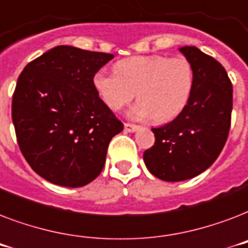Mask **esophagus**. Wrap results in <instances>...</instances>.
<instances>
[{
    "label": "esophagus",
    "instance_id": "esophagus-1",
    "mask_svg": "<svg viewBox=\"0 0 248 248\" xmlns=\"http://www.w3.org/2000/svg\"><path fill=\"white\" fill-rule=\"evenodd\" d=\"M139 130V126L132 124H124V131L126 132H135Z\"/></svg>",
    "mask_w": 248,
    "mask_h": 248
}]
</instances>
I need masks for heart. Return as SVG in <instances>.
<instances>
[{"mask_svg": "<svg viewBox=\"0 0 248 248\" xmlns=\"http://www.w3.org/2000/svg\"><path fill=\"white\" fill-rule=\"evenodd\" d=\"M114 71L95 72L93 89L114 112L127 105L136 93L139 101L128 112L132 120L167 122L183 112L192 95L194 73L185 58L131 56L117 62Z\"/></svg>", "mask_w": 248, "mask_h": 248, "instance_id": "obj_1", "label": "heart"}]
</instances>
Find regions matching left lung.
Returning <instances> with one entry per match:
<instances>
[{
  "label": "left lung",
  "instance_id": "8db88e82",
  "mask_svg": "<svg viewBox=\"0 0 248 248\" xmlns=\"http://www.w3.org/2000/svg\"><path fill=\"white\" fill-rule=\"evenodd\" d=\"M179 51L192 64V95L175 120L152 128L155 143L143 155L149 172L163 181L188 180L206 171L223 151L231 128L233 87L223 65L196 46Z\"/></svg>",
  "mask_w": 248,
  "mask_h": 248
}]
</instances>
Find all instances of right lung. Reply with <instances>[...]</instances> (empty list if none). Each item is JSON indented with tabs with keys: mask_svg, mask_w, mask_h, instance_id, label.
<instances>
[{
	"mask_svg": "<svg viewBox=\"0 0 248 248\" xmlns=\"http://www.w3.org/2000/svg\"><path fill=\"white\" fill-rule=\"evenodd\" d=\"M114 55L56 46L23 69L13 96L21 153L45 180L79 188L99 176L124 124L97 96L93 76Z\"/></svg>",
	"mask_w": 248,
	"mask_h": 248,
	"instance_id": "right-lung-1",
	"label": "right lung"
}]
</instances>
